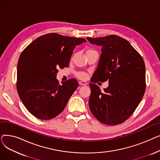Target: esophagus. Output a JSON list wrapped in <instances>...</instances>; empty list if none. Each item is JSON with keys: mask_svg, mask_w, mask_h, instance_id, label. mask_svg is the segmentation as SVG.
<instances>
[{"mask_svg": "<svg viewBox=\"0 0 160 160\" xmlns=\"http://www.w3.org/2000/svg\"><path fill=\"white\" fill-rule=\"evenodd\" d=\"M79 83L82 86H86V85H87L88 83L86 82H84V81H80Z\"/></svg>", "mask_w": 160, "mask_h": 160, "instance_id": "obj_1", "label": "esophagus"}]
</instances>
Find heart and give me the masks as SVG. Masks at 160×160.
Instances as JSON below:
<instances>
[{
	"instance_id": "obj_1",
	"label": "heart",
	"mask_w": 160,
	"mask_h": 160,
	"mask_svg": "<svg viewBox=\"0 0 160 160\" xmlns=\"http://www.w3.org/2000/svg\"><path fill=\"white\" fill-rule=\"evenodd\" d=\"M77 77L80 79H82V80H85L87 78V74L86 73L83 72H78L77 74Z\"/></svg>"
}]
</instances>
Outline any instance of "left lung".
Here are the masks:
<instances>
[{
  "label": "left lung",
  "instance_id": "1",
  "mask_svg": "<svg viewBox=\"0 0 160 160\" xmlns=\"http://www.w3.org/2000/svg\"><path fill=\"white\" fill-rule=\"evenodd\" d=\"M101 46L97 68L91 79L90 110L97 119L107 125L124 122L135 111L145 91L143 59L129 42L115 35L86 38ZM108 80L104 92L94 84Z\"/></svg>",
  "mask_w": 160,
  "mask_h": 160
}]
</instances>
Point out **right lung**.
Wrapping results in <instances>:
<instances>
[{
  "mask_svg": "<svg viewBox=\"0 0 160 160\" xmlns=\"http://www.w3.org/2000/svg\"><path fill=\"white\" fill-rule=\"evenodd\" d=\"M84 42L83 38L47 33L33 41L21 54L17 89L25 108L38 119L49 120L58 115L78 88L76 79L60 85L56 75L59 67L69 66L76 45Z\"/></svg>",
  "mask_w": 160,
  "mask_h": 160,
  "instance_id": "obj_1",
  "label": "right lung"
}]
</instances>
